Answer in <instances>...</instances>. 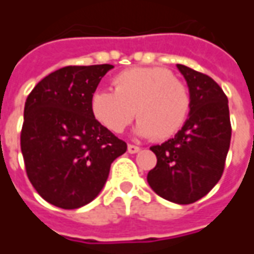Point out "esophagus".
<instances>
[{"mask_svg": "<svg viewBox=\"0 0 254 254\" xmlns=\"http://www.w3.org/2000/svg\"><path fill=\"white\" fill-rule=\"evenodd\" d=\"M138 151H140V147L134 145V144H127V152L129 154H137Z\"/></svg>", "mask_w": 254, "mask_h": 254, "instance_id": "esophagus-1", "label": "esophagus"}]
</instances>
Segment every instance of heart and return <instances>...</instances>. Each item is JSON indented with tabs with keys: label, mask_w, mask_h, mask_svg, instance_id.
I'll return each mask as SVG.
<instances>
[{
	"label": "heart",
	"mask_w": 254,
	"mask_h": 254,
	"mask_svg": "<svg viewBox=\"0 0 254 254\" xmlns=\"http://www.w3.org/2000/svg\"><path fill=\"white\" fill-rule=\"evenodd\" d=\"M114 91L96 89L91 113L100 125L121 133L134 114L140 136L163 141L180 132L189 116L190 91L166 67H132L117 74Z\"/></svg>",
	"instance_id": "1"
}]
</instances>
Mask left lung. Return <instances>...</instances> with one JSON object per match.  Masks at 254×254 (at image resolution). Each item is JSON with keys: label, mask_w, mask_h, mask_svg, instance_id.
Masks as SVG:
<instances>
[{"label": "left lung", "mask_w": 254, "mask_h": 254, "mask_svg": "<svg viewBox=\"0 0 254 254\" xmlns=\"http://www.w3.org/2000/svg\"><path fill=\"white\" fill-rule=\"evenodd\" d=\"M177 67L190 91L189 118L174 137L151 147L158 162L147 181L166 200L191 204L223 174L231 140L229 100L213 78L181 64Z\"/></svg>", "instance_id": "1"}]
</instances>
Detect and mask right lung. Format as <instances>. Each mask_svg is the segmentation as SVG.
Listing matches in <instances>:
<instances>
[{"label":"right lung","mask_w":254,"mask_h":254,"mask_svg":"<svg viewBox=\"0 0 254 254\" xmlns=\"http://www.w3.org/2000/svg\"><path fill=\"white\" fill-rule=\"evenodd\" d=\"M113 65L65 66L42 78L24 106L20 134L27 177L47 202L88 204L103 189L127 143L96 121L89 100Z\"/></svg>","instance_id":"right-lung-1"}]
</instances>
